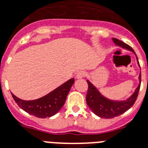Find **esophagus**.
<instances>
[{
    "label": "esophagus",
    "mask_w": 148,
    "mask_h": 148,
    "mask_svg": "<svg viewBox=\"0 0 148 148\" xmlns=\"http://www.w3.org/2000/svg\"><path fill=\"white\" fill-rule=\"evenodd\" d=\"M85 75H86V73L84 71H79L76 74V78L77 79H81V78L84 77Z\"/></svg>",
    "instance_id": "34e87169"
}]
</instances>
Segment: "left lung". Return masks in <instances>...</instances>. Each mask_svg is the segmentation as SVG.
I'll return each mask as SVG.
<instances>
[{"label": "left lung", "instance_id": "8db88e82", "mask_svg": "<svg viewBox=\"0 0 148 148\" xmlns=\"http://www.w3.org/2000/svg\"><path fill=\"white\" fill-rule=\"evenodd\" d=\"M112 40L117 45H119L124 49L131 50L135 54L132 48L130 45H128V44H126V43L123 42L122 41L116 39V38H113ZM137 60L138 61V58H137ZM140 79H141V74H140V75H139L140 81ZM86 82L88 84V90H87L86 97V103H87L90 109L97 116L101 118H104V119H112V118L119 116L130 109L136 101L140 86V84H139L138 86L137 87L132 96L129 97L127 100L113 101V100H109V99L103 97L99 93V91L97 90V89L89 80H86Z\"/></svg>", "mask_w": 148, "mask_h": 148}]
</instances>
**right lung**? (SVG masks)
<instances>
[{
    "label": "right lung",
    "instance_id": "1",
    "mask_svg": "<svg viewBox=\"0 0 148 148\" xmlns=\"http://www.w3.org/2000/svg\"><path fill=\"white\" fill-rule=\"evenodd\" d=\"M74 83V78L70 79L45 97L35 100H23L11 94L16 104L29 114L38 118L51 117L62 109Z\"/></svg>",
    "mask_w": 148,
    "mask_h": 148
}]
</instances>
